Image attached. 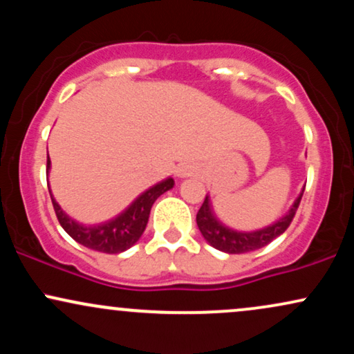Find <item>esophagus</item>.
Segmentation results:
<instances>
[{"label": "esophagus", "mask_w": 354, "mask_h": 354, "mask_svg": "<svg viewBox=\"0 0 354 354\" xmlns=\"http://www.w3.org/2000/svg\"><path fill=\"white\" fill-rule=\"evenodd\" d=\"M194 174V166L191 163H180L176 166V176L178 178H189Z\"/></svg>", "instance_id": "1"}]
</instances>
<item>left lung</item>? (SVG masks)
<instances>
[{"instance_id": "8db88e82", "label": "left lung", "mask_w": 354, "mask_h": 354, "mask_svg": "<svg viewBox=\"0 0 354 354\" xmlns=\"http://www.w3.org/2000/svg\"><path fill=\"white\" fill-rule=\"evenodd\" d=\"M303 191L304 188L301 189V193L296 198L293 205H291V208L288 209V213L283 214L278 221L254 231H238L223 225L216 218V214H214L213 206L209 203V196L206 194L205 201H203L201 208L196 214L198 228H200L203 238L213 248L223 251V253L241 254L248 253V251H256L259 248L266 246L268 243H271L274 238H278L279 234H283L288 230V226L293 221L299 201H301Z\"/></svg>"}]
</instances>
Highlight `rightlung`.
Masks as SVG:
<instances>
[{
    "label": "right lung",
    "mask_w": 354,
    "mask_h": 354,
    "mask_svg": "<svg viewBox=\"0 0 354 354\" xmlns=\"http://www.w3.org/2000/svg\"><path fill=\"white\" fill-rule=\"evenodd\" d=\"M51 161L48 156L46 165V178L50 176ZM174 186L173 178H166V180L156 183V185L148 188L140 196L136 198L131 205L124 211L115 218L108 219V221L98 223V225H83L78 223L76 219L68 216L63 208L56 203L53 198L51 189V201L53 208H55L56 216H58L59 225L66 231L70 236L78 241L80 245L89 248V250L101 251V253L116 254L123 253V251L129 250L133 245H136L138 239L141 238L143 231L148 225L149 211H151L153 203L161 196V194L169 191Z\"/></svg>",
    "instance_id": "1"
}]
</instances>
